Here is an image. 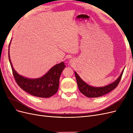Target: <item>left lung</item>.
I'll return each mask as SVG.
<instances>
[{
	"mask_svg": "<svg viewBox=\"0 0 133 133\" xmlns=\"http://www.w3.org/2000/svg\"><path fill=\"white\" fill-rule=\"evenodd\" d=\"M123 71L124 69L119 76V78H117V79L115 82L109 84L108 85L102 87H94L89 85V84L84 82L75 71L74 73L76 79V82H77L78 87L80 91L83 94L85 95L87 97L98 98L109 93V92L114 90L118 86L120 80H121Z\"/></svg>",
	"mask_w": 133,
	"mask_h": 133,
	"instance_id": "obj_1",
	"label": "left lung"
}]
</instances>
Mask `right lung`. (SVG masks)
<instances>
[{"instance_id": "obj_1", "label": "right lung", "mask_w": 133, "mask_h": 133, "mask_svg": "<svg viewBox=\"0 0 133 133\" xmlns=\"http://www.w3.org/2000/svg\"><path fill=\"white\" fill-rule=\"evenodd\" d=\"M9 59L13 76L18 85L28 93L39 98H49L57 92L59 85V78L65 67L62 62L56 64L42 77L37 79H29L19 75L12 65L9 55Z\"/></svg>"}]
</instances>
